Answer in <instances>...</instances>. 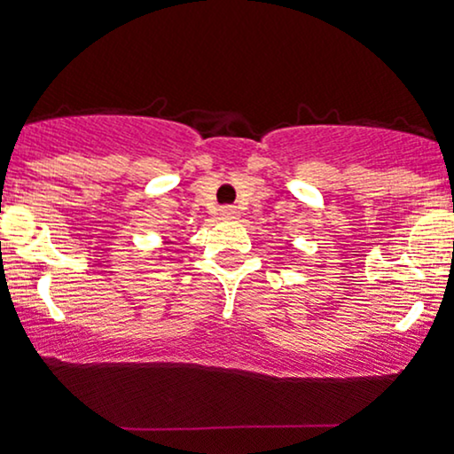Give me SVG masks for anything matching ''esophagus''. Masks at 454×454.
<instances>
[{
  "label": "esophagus",
  "instance_id": "34e87169",
  "mask_svg": "<svg viewBox=\"0 0 454 454\" xmlns=\"http://www.w3.org/2000/svg\"><path fill=\"white\" fill-rule=\"evenodd\" d=\"M220 217H222V220H237V217H239L237 207H232V205L222 207V209H220Z\"/></svg>",
  "mask_w": 454,
  "mask_h": 454
}]
</instances>
